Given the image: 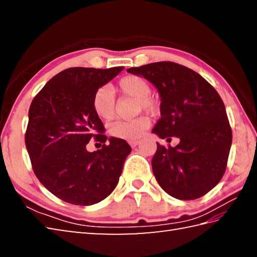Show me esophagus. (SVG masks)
<instances>
[{"label":"esophagus","mask_w":257,"mask_h":257,"mask_svg":"<svg viewBox=\"0 0 257 257\" xmlns=\"http://www.w3.org/2000/svg\"><path fill=\"white\" fill-rule=\"evenodd\" d=\"M130 147H133V148H135V147H137L139 145V140H135V141H130L129 143Z\"/></svg>","instance_id":"obj_1"}]
</instances>
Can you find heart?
Masks as SVG:
<instances>
[{"label":"heart","instance_id":"1","mask_svg":"<svg viewBox=\"0 0 257 257\" xmlns=\"http://www.w3.org/2000/svg\"><path fill=\"white\" fill-rule=\"evenodd\" d=\"M117 88L121 94L137 98V111L145 110L148 113H156L159 110V101L150 95L151 86L145 78L137 75L124 76L117 83ZM92 109L102 120H110L116 114V99L109 87H100L92 96ZM150 121L145 116L130 120H117L109 125V134L112 137L127 141L139 139L149 128Z\"/></svg>","mask_w":257,"mask_h":257}]
</instances>
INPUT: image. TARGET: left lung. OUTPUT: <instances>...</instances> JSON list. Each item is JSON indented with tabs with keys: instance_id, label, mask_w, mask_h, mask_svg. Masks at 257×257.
<instances>
[{
	"instance_id": "obj_1",
	"label": "left lung",
	"mask_w": 257,
	"mask_h": 257,
	"mask_svg": "<svg viewBox=\"0 0 257 257\" xmlns=\"http://www.w3.org/2000/svg\"><path fill=\"white\" fill-rule=\"evenodd\" d=\"M154 84L161 97V118L152 133L180 139L176 147L157 143L152 171L160 187L179 200L203 196L220 182L227 166L232 129L225 106L211 84L173 62L127 69Z\"/></svg>"
}]
</instances>
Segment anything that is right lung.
Returning a JSON list of instances; mask_svg holds the SVG:
<instances>
[{
	"mask_svg": "<svg viewBox=\"0 0 257 257\" xmlns=\"http://www.w3.org/2000/svg\"><path fill=\"white\" fill-rule=\"evenodd\" d=\"M123 67H72L47 81L33 99L25 145L35 176L57 198L91 205L110 194L132 152L122 139L88 152L91 138L106 143L103 124L92 109L95 91Z\"/></svg>",
	"mask_w": 257,
	"mask_h": 257,
	"instance_id": "add662e5",
	"label": "right lung"
}]
</instances>
